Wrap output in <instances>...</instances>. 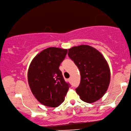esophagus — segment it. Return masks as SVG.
<instances>
[{"instance_id": "1", "label": "esophagus", "mask_w": 131, "mask_h": 131, "mask_svg": "<svg viewBox=\"0 0 131 131\" xmlns=\"http://www.w3.org/2000/svg\"><path fill=\"white\" fill-rule=\"evenodd\" d=\"M68 80L69 82H71V77H70L69 79H68Z\"/></svg>"}]
</instances>
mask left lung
I'll use <instances>...</instances> for the list:
<instances>
[{
    "label": "left lung",
    "mask_w": 131,
    "mask_h": 131,
    "mask_svg": "<svg viewBox=\"0 0 131 131\" xmlns=\"http://www.w3.org/2000/svg\"><path fill=\"white\" fill-rule=\"evenodd\" d=\"M68 54L80 72V83L75 91L81 100L89 103L99 100L110 83V69L105 57L98 50L86 45L71 48Z\"/></svg>",
    "instance_id": "1"
}]
</instances>
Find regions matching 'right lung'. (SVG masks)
I'll return each instance as SVG.
<instances>
[{
	"instance_id": "right-lung-1",
	"label": "right lung",
	"mask_w": 131,
	"mask_h": 131,
	"mask_svg": "<svg viewBox=\"0 0 131 131\" xmlns=\"http://www.w3.org/2000/svg\"><path fill=\"white\" fill-rule=\"evenodd\" d=\"M67 52L65 49L48 48L32 59L29 67L28 80L31 92L46 106L56 107L60 105L70 86L59 69Z\"/></svg>"
}]
</instances>
